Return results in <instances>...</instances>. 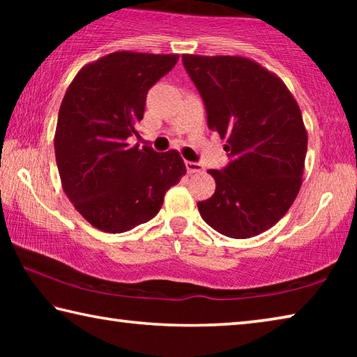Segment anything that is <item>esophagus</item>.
<instances>
[{"label":"esophagus","mask_w":357,"mask_h":357,"mask_svg":"<svg viewBox=\"0 0 357 357\" xmlns=\"http://www.w3.org/2000/svg\"><path fill=\"white\" fill-rule=\"evenodd\" d=\"M185 168H187V173H202L203 172V167H202V164H198V162L185 160Z\"/></svg>","instance_id":"esophagus-1"}]
</instances>
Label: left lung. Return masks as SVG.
I'll list each match as a JSON object with an SVG mask.
<instances>
[{"instance_id":"left-lung-1","label":"left lung","mask_w":357,"mask_h":357,"mask_svg":"<svg viewBox=\"0 0 357 357\" xmlns=\"http://www.w3.org/2000/svg\"><path fill=\"white\" fill-rule=\"evenodd\" d=\"M206 105L208 126L233 160L209 170L215 192L198 202L203 220L247 239L275 225L298 197L307 130L298 102L274 72L245 56L183 55Z\"/></svg>"}]
</instances>
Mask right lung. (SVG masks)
Wrapping results in <instances>:
<instances>
[{
    "label": "right lung",
    "mask_w": 357,
    "mask_h": 357,
    "mask_svg": "<svg viewBox=\"0 0 357 357\" xmlns=\"http://www.w3.org/2000/svg\"><path fill=\"white\" fill-rule=\"evenodd\" d=\"M179 55L114 52L78 70L64 94L55 155L69 202L93 227L124 233L153 219L185 174L178 151L130 146L148 89Z\"/></svg>",
    "instance_id": "right-lung-1"
}]
</instances>
